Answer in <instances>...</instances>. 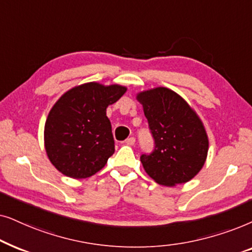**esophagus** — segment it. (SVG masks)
I'll return each mask as SVG.
<instances>
[{"label":"esophagus","mask_w":252,"mask_h":252,"mask_svg":"<svg viewBox=\"0 0 252 252\" xmlns=\"http://www.w3.org/2000/svg\"><path fill=\"white\" fill-rule=\"evenodd\" d=\"M135 142H136V139L133 138V137H129V138L126 140V144L129 146H132V145H135Z\"/></svg>","instance_id":"1"}]
</instances>
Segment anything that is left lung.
Listing matches in <instances>:
<instances>
[{"label":"left lung","instance_id":"left-lung-1","mask_svg":"<svg viewBox=\"0 0 252 252\" xmlns=\"http://www.w3.org/2000/svg\"><path fill=\"white\" fill-rule=\"evenodd\" d=\"M154 150L140 157L147 175L158 184L174 187L193 179L203 168L209 151L204 124L189 103L167 87L139 92Z\"/></svg>","mask_w":252,"mask_h":252}]
</instances>
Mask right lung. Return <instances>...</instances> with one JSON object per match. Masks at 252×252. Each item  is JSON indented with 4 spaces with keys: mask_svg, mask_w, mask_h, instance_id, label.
I'll return each mask as SVG.
<instances>
[{
    "mask_svg": "<svg viewBox=\"0 0 252 252\" xmlns=\"http://www.w3.org/2000/svg\"><path fill=\"white\" fill-rule=\"evenodd\" d=\"M126 86L91 82L72 87L52 107L45 123V149L63 175L86 179L102 169L115 151L112 124L106 115Z\"/></svg>",
    "mask_w": 252,
    "mask_h": 252,
    "instance_id": "add662e5",
    "label": "right lung"
}]
</instances>
